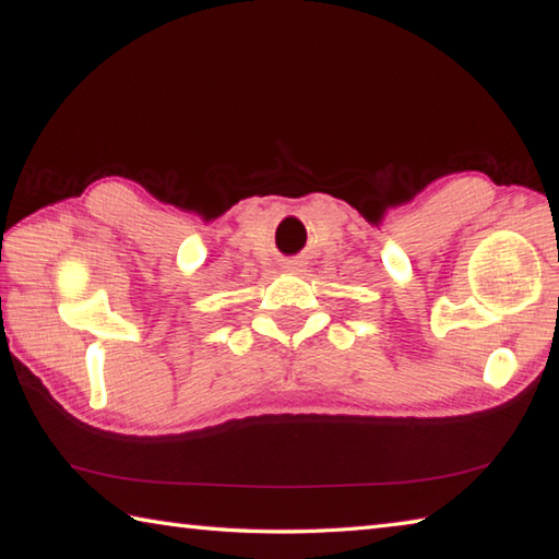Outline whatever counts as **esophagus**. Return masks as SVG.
I'll list each match as a JSON object with an SVG mask.
<instances>
[{
    "mask_svg": "<svg viewBox=\"0 0 559 559\" xmlns=\"http://www.w3.org/2000/svg\"><path fill=\"white\" fill-rule=\"evenodd\" d=\"M283 269L290 271V273H296V271L302 269V263L300 261H286V266H283Z\"/></svg>",
    "mask_w": 559,
    "mask_h": 559,
    "instance_id": "1",
    "label": "esophagus"
}]
</instances>
